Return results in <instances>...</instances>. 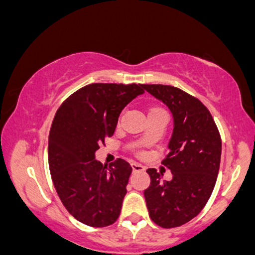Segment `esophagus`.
I'll return each instance as SVG.
<instances>
[{"label": "esophagus", "instance_id": "34e87169", "mask_svg": "<svg viewBox=\"0 0 255 255\" xmlns=\"http://www.w3.org/2000/svg\"><path fill=\"white\" fill-rule=\"evenodd\" d=\"M131 168H133V170L134 171H142V170H144V166H142L141 164H139V163H135V162H133V163H131Z\"/></svg>", "mask_w": 255, "mask_h": 255}]
</instances>
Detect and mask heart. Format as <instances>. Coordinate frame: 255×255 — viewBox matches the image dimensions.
Instances as JSON below:
<instances>
[{
  "label": "heart",
  "mask_w": 255,
  "mask_h": 255,
  "mask_svg": "<svg viewBox=\"0 0 255 255\" xmlns=\"http://www.w3.org/2000/svg\"><path fill=\"white\" fill-rule=\"evenodd\" d=\"M158 110H160V109H158V108H151V109L148 110V114L153 113V111H158Z\"/></svg>",
  "instance_id": "heart-1"
}]
</instances>
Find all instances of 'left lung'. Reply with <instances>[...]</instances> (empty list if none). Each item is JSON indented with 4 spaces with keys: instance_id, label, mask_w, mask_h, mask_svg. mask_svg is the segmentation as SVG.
I'll return each instance as SVG.
<instances>
[{
    "instance_id": "8db88e82",
    "label": "left lung",
    "mask_w": 255,
    "mask_h": 255,
    "mask_svg": "<svg viewBox=\"0 0 255 255\" xmlns=\"http://www.w3.org/2000/svg\"><path fill=\"white\" fill-rule=\"evenodd\" d=\"M142 89L169 107L174 131L162 164L171 181H163L156 169H147L151 184L144 195L150 218L170 229L197 217L211 197L221 164L222 139L205 105L170 85H142Z\"/></svg>"
}]
</instances>
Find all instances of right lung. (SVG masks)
I'll return each instance as SVG.
<instances>
[{
    "label": "right lung",
    "mask_w": 255,
    "mask_h": 255,
    "mask_svg": "<svg viewBox=\"0 0 255 255\" xmlns=\"http://www.w3.org/2000/svg\"><path fill=\"white\" fill-rule=\"evenodd\" d=\"M141 93L142 84H90L55 114L48 146L52 182L67 211L89 227H108L121 213L131 166L118 158L107 168L95 152L113 136L122 109Z\"/></svg>",
    "instance_id": "add662e5"
}]
</instances>
